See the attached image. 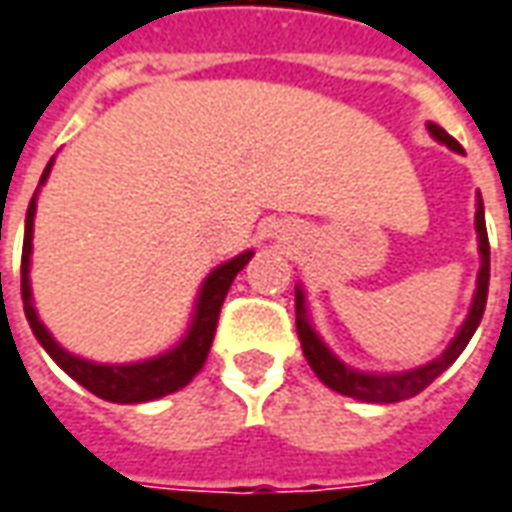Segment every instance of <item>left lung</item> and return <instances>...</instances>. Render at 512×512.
Wrapping results in <instances>:
<instances>
[{
	"label": "left lung",
	"instance_id": "1",
	"mask_svg": "<svg viewBox=\"0 0 512 512\" xmlns=\"http://www.w3.org/2000/svg\"><path fill=\"white\" fill-rule=\"evenodd\" d=\"M432 132V138H438L441 144H446L455 152H463V146L457 144L449 132L438 127V124H427ZM477 232H480V277H477V293H474V305L468 313L463 330L457 332V338L452 346L443 352L438 360H432L427 366L416 368V371H405V374H360L346 368L332 357V352L318 341V335L310 327V321L305 316V296L296 288V332H299V341H302V352H305L307 363L316 371V377L332 391L343 393V396H355L360 402H374V405H391V402H402L421 393L432 380H438L446 368L455 363L460 352L466 349V343L471 341L474 330L480 327L482 313H485V302H488V280H491V244H488V230H485V213H482V202L477 207Z\"/></svg>",
	"mask_w": 512,
	"mask_h": 512
}]
</instances>
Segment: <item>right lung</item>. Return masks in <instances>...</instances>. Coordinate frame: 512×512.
Instances as JSON below:
<instances>
[{
    "label": "right lung",
    "mask_w": 512,
    "mask_h": 512,
    "mask_svg": "<svg viewBox=\"0 0 512 512\" xmlns=\"http://www.w3.org/2000/svg\"><path fill=\"white\" fill-rule=\"evenodd\" d=\"M52 163L46 166L41 174V185L49 177ZM32 216H35V196H32L30 207H27V230H24V249H21V299H24V313L30 321L35 338L41 341L46 352L52 355L57 366L63 368L69 377L80 382L82 388L96 393L99 399L107 402H119V405H135V402H149V399H160L166 393H174L185 388L188 382L199 374V368L205 366L210 343L216 335V324H219L221 305L224 296L230 291L232 280L241 268L252 260V252L238 255L230 263L219 266L202 285L199 293V305H196V318L191 324V332L185 335V341L169 352V355L146 360V363H135V366H96L88 360L69 355L66 349H60L55 338L46 332V327L35 316V307L30 302V252H32Z\"/></svg>",
    "instance_id": "obj_1"
}]
</instances>
